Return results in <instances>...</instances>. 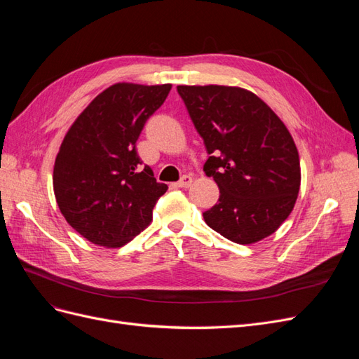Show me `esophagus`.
Wrapping results in <instances>:
<instances>
[{
    "mask_svg": "<svg viewBox=\"0 0 359 359\" xmlns=\"http://www.w3.org/2000/svg\"><path fill=\"white\" fill-rule=\"evenodd\" d=\"M191 182H193V178H191L190 175H184V177L177 182V186H178L180 189H187V187L191 186Z\"/></svg>",
    "mask_w": 359,
    "mask_h": 359,
    "instance_id": "34e87169",
    "label": "esophagus"
}]
</instances>
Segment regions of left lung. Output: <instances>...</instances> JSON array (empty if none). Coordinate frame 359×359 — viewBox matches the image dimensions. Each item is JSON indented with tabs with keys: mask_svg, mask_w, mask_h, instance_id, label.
Listing matches in <instances>:
<instances>
[{
	"mask_svg": "<svg viewBox=\"0 0 359 359\" xmlns=\"http://www.w3.org/2000/svg\"><path fill=\"white\" fill-rule=\"evenodd\" d=\"M206 153L203 170L220 189L203 212L211 229L236 244L274 233L295 206L299 156L285 123L259 97L240 86L178 85Z\"/></svg>",
	"mask_w": 359,
	"mask_h": 359,
	"instance_id": "8db88e82",
	"label": "left lung"
}]
</instances>
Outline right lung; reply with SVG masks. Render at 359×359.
Instances as JSON below:
<instances>
[{"mask_svg":"<svg viewBox=\"0 0 359 359\" xmlns=\"http://www.w3.org/2000/svg\"><path fill=\"white\" fill-rule=\"evenodd\" d=\"M170 88V83H114L64 136L53 166V193L64 219L90 243L123 247L153 220L168 186L142 166L136 140Z\"/></svg>","mask_w":359,"mask_h":359,"instance_id":"add662e5","label":"right lung"}]
</instances>
